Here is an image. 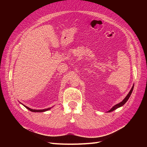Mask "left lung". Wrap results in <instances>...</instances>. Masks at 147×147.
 <instances>
[{
  "label": "left lung",
  "mask_w": 147,
  "mask_h": 147,
  "mask_svg": "<svg viewBox=\"0 0 147 147\" xmlns=\"http://www.w3.org/2000/svg\"><path fill=\"white\" fill-rule=\"evenodd\" d=\"M133 89H134V85H133V86H132V88H131V91H129V92L128 93V94L126 96V97H125V98L124 99V100H123L122 102H120V103H119V104H117V105H115V106H113V107L112 108V109H110V110L109 111V112H112V111H113V110H115V109H118V108L120 107L123 106L124 104H125L126 102L127 101V100L129 99V97H130V96H131V93H132V92Z\"/></svg>",
  "instance_id": "8db88e82"
}]
</instances>
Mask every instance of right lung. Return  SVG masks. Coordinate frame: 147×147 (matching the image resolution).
<instances>
[{
    "instance_id": "1",
    "label": "right lung",
    "mask_w": 147,
    "mask_h": 147,
    "mask_svg": "<svg viewBox=\"0 0 147 147\" xmlns=\"http://www.w3.org/2000/svg\"><path fill=\"white\" fill-rule=\"evenodd\" d=\"M26 109H28L29 110L31 111V112H45V111H47V110H49L51 108H48V109H43V110H34V109H31L29 107H26L25 105H24Z\"/></svg>"
}]
</instances>
